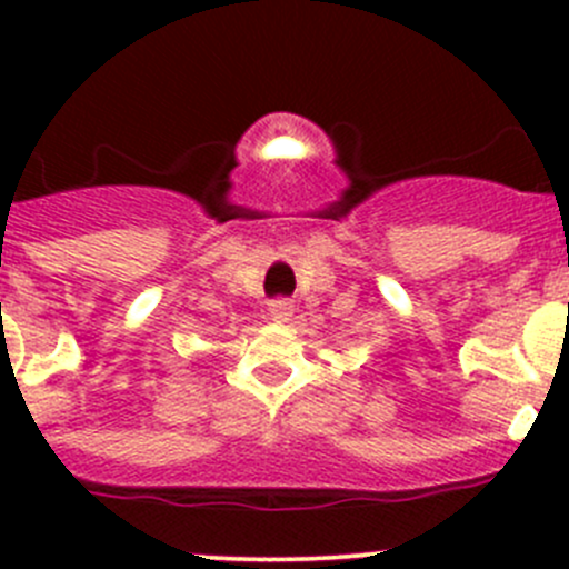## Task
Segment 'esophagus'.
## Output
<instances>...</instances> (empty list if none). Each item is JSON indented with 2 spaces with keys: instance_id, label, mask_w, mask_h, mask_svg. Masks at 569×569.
Masks as SVG:
<instances>
[{
  "instance_id": "34e87169",
  "label": "esophagus",
  "mask_w": 569,
  "mask_h": 569,
  "mask_svg": "<svg viewBox=\"0 0 569 569\" xmlns=\"http://www.w3.org/2000/svg\"><path fill=\"white\" fill-rule=\"evenodd\" d=\"M295 313V306L289 300H272L269 302V319L272 321H289Z\"/></svg>"
}]
</instances>
